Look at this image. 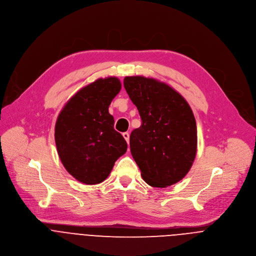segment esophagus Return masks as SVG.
<instances>
[{
    "label": "esophagus",
    "mask_w": 256,
    "mask_h": 256,
    "mask_svg": "<svg viewBox=\"0 0 256 256\" xmlns=\"http://www.w3.org/2000/svg\"><path fill=\"white\" fill-rule=\"evenodd\" d=\"M122 136L124 138V140H126V142L128 144V142H130V134H128V132H124V134H122Z\"/></svg>",
    "instance_id": "1"
}]
</instances>
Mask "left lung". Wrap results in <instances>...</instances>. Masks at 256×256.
<instances>
[{
  "label": "left lung",
  "instance_id": "1",
  "mask_svg": "<svg viewBox=\"0 0 256 256\" xmlns=\"http://www.w3.org/2000/svg\"><path fill=\"white\" fill-rule=\"evenodd\" d=\"M124 86L142 118V126L130 134V146L144 180L154 188L178 182L190 172L198 148L190 104L172 86L154 78L126 76Z\"/></svg>",
  "mask_w": 256,
  "mask_h": 256
}]
</instances>
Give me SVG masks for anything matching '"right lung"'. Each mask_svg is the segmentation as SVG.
I'll return each mask as SVG.
<instances>
[{"instance_id": "add662e5", "label": "right lung", "mask_w": 256, "mask_h": 256, "mask_svg": "<svg viewBox=\"0 0 256 256\" xmlns=\"http://www.w3.org/2000/svg\"><path fill=\"white\" fill-rule=\"evenodd\" d=\"M120 88L116 76L98 78L74 94L58 116L54 126L58 154L66 172L80 182H102L128 150L108 112Z\"/></svg>"}]
</instances>
